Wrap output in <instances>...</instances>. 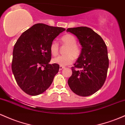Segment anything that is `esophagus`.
<instances>
[{
    "label": "esophagus",
    "mask_w": 125,
    "mask_h": 125,
    "mask_svg": "<svg viewBox=\"0 0 125 125\" xmlns=\"http://www.w3.org/2000/svg\"><path fill=\"white\" fill-rule=\"evenodd\" d=\"M65 68L64 67H62V66H60V70H62V69H64V68Z\"/></svg>",
    "instance_id": "34e87169"
}]
</instances>
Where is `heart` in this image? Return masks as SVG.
<instances>
[{"label": "heart", "instance_id": "1", "mask_svg": "<svg viewBox=\"0 0 125 125\" xmlns=\"http://www.w3.org/2000/svg\"><path fill=\"white\" fill-rule=\"evenodd\" d=\"M61 42L68 46L65 55H60L53 58L52 62L58 64L60 66L69 65L73 61L74 58H78L81 54V49L77 45V40L75 37L71 34L65 35L61 38ZM50 51L52 55L55 56L58 54L59 45L55 41H53L50 46Z\"/></svg>", "mask_w": 125, "mask_h": 125}]
</instances>
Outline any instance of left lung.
Instances as JSON below:
<instances>
[{
  "label": "left lung",
  "instance_id": "left-lung-1",
  "mask_svg": "<svg viewBox=\"0 0 125 125\" xmlns=\"http://www.w3.org/2000/svg\"><path fill=\"white\" fill-rule=\"evenodd\" d=\"M66 31L76 36L82 47L72 67L68 85L78 96H90L97 92L106 80L109 67L107 47L102 37L90 28H71Z\"/></svg>",
  "mask_w": 125,
  "mask_h": 125
}]
</instances>
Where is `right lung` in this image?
Instances as JSON below:
<instances>
[{"instance_id":"right-lung-1","label":"right lung","mask_w":125,"mask_h":125,"mask_svg":"<svg viewBox=\"0 0 125 125\" xmlns=\"http://www.w3.org/2000/svg\"><path fill=\"white\" fill-rule=\"evenodd\" d=\"M61 27L36 23L25 31L15 44L12 70L18 85L31 96L44 93L51 85L60 66L50 64V46L64 31Z\"/></svg>"}]
</instances>
